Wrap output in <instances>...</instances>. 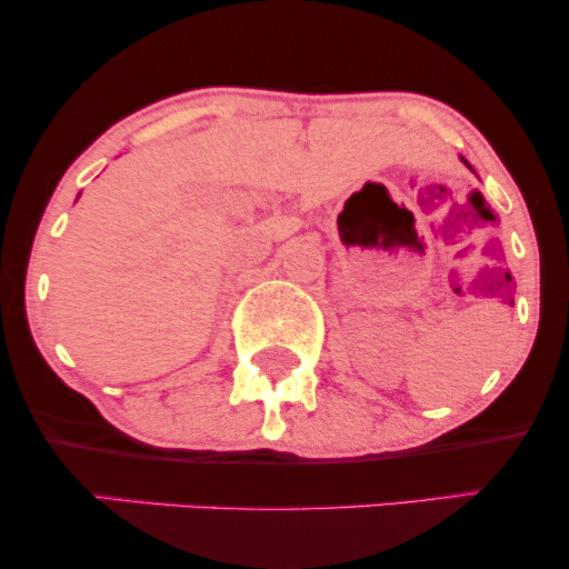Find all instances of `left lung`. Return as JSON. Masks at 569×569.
I'll use <instances>...</instances> for the list:
<instances>
[{
  "label": "left lung",
  "mask_w": 569,
  "mask_h": 569,
  "mask_svg": "<svg viewBox=\"0 0 569 569\" xmlns=\"http://www.w3.org/2000/svg\"><path fill=\"white\" fill-rule=\"evenodd\" d=\"M460 160H462V162H466V166H468V168H471V162H468L466 158H460ZM471 171H473V168H471Z\"/></svg>",
  "instance_id": "left-lung-1"
}]
</instances>
